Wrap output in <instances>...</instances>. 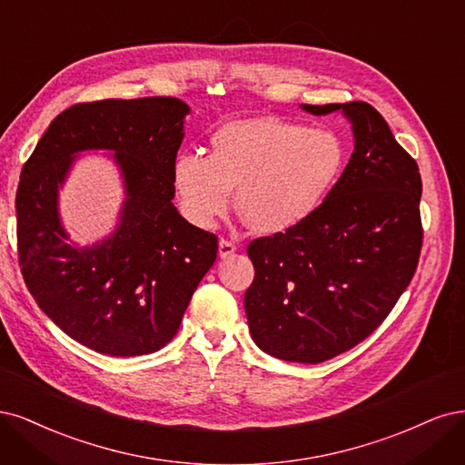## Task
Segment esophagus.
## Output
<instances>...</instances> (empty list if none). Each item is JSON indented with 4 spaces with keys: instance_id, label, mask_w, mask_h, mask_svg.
Here are the masks:
<instances>
[{
    "instance_id": "1",
    "label": "esophagus",
    "mask_w": 465,
    "mask_h": 465,
    "mask_svg": "<svg viewBox=\"0 0 465 465\" xmlns=\"http://www.w3.org/2000/svg\"><path fill=\"white\" fill-rule=\"evenodd\" d=\"M237 251V245L233 242H230V239H220L218 243V254L222 259H228L232 257V254Z\"/></svg>"
}]
</instances>
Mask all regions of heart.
Segmentation results:
<instances>
[{
    "instance_id": "1",
    "label": "heart",
    "mask_w": 465,
    "mask_h": 465,
    "mask_svg": "<svg viewBox=\"0 0 465 465\" xmlns=\"http://www.w3.org/2000/svg\"><path fill=\"white\" fill-rule=\"evenodd\" d=\"M346 163L334 131L303 127L278 117L235 119L211 137V153L179 154L172 183L183 216L213 228L228 213L232 189L249 228L290 232L319 211Z\"/></svg>"
}]
</instances>
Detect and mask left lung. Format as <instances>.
Returning a JSON list of instances; mask_svg holds the SVG:
<instances>
[{
    "label": "left lung",
    "mask_w": 465,
    "mask_h": 465,
    "mask_svg": "<svg viewBox=\"0 0 465 465\" xmlns=\"http://www.w3.org/2000/svg\"><path fill=\"white\" fill-rule=\"evenodd\" d=\"M302 108L341 110L355 148L317 213L249 243L254 280L245 312L262 351L322 363L377 331L410 286L423 245L421 173L371 104Z\"/></svg>",
    "instance_id": "8db88e82"
}]
</instances>
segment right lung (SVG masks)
<instances>
[{
  "label": "right lung",
  "instance_id": "right-lung-1",
  "mask_svg": "<svg viewBox=\"0 0 465 465\" xmlns=\"http://www.w3.org/2000/svg\"><path fill=\"white\" fill-rule=\"evenodd\" d=\"M189 106L172 96L74 104L25 162L17 189V252L28 292L74 341L104 355L154 353L175 336L218 252L172 199V168ZM114 150L128 199L102 244L66 243L56 187L81 150Z\"/></svg>",
  "mask_w": 465,
  "mask_h": 465
}]
</instances>
